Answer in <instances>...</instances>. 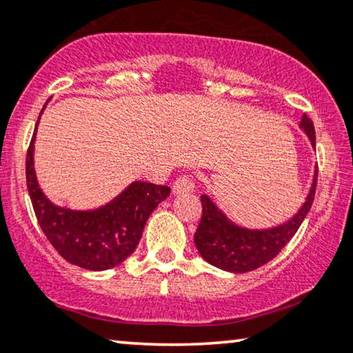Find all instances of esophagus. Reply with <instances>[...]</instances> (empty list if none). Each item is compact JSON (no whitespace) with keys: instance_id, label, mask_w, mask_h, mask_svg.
Instances as JSON below:
<instances>
[{"instance_id":"34e87169","label":"esophagus","mask_w":353,"mask_h":353,"mask_svg":"<svg viewBox=\"0 0 353 353\" xmlns=\"http://www.w3.org/2000/svg\"><path fill=\"white\" fill-rule=\"evenodd\" d=\"M195 189V182L190 176H181L179 179L172 184V194L174 195H187L192 194Z\"/></svg>"}]
</instances>
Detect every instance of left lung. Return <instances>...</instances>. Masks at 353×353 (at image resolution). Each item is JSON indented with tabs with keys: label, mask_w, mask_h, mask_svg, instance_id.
Listing matches in <instances>:
<instances>
[{
	"label": "left lung",
	"mask_w": 353,
	"mask_h": 353,
	"mask_svg": "<svg viewBox=\"0 0 353 353\" xmlns=\"http://www.w3.org/2000/svg\"><path fill=\"white\" fill-rule=\"evenodd\" d=\"M299 128L314 148V128L307 114L302 116ZM316 177L318 168H314L308 195L297 213L285 223L268 229L242 228L229 219L208 195H201L203 214L194 237L196 250L210 265L239 274L266 265L288 245L308 214L316 190Z\"/></svg>",
	"instance_id": "obj_1"
}]
</instances>
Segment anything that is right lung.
I'll list each match as a JSON object with an SVG mask.
<instances>
[{
	"label": "right lung",
	"mask_w": 353,
	"mask_h": 353,
	"mask_svg": "<svg viewBox=\"0 0 353 353\" xmlns=\"http://www.w3.org/2000/svg\"><path fill=\"white\" fill-rule=\"evenodd\" d=\"M37 125L27 152L26 176L32 206L41 231L65 261L83 270L105 271L121 265L137 248L147 219L154 208L168 199L171 189L135 181L100 208L85 211L54 205L37 181L34 168Z\"/></svg>",
	"instance_id": "right-lung-1"
}]
</instances>
